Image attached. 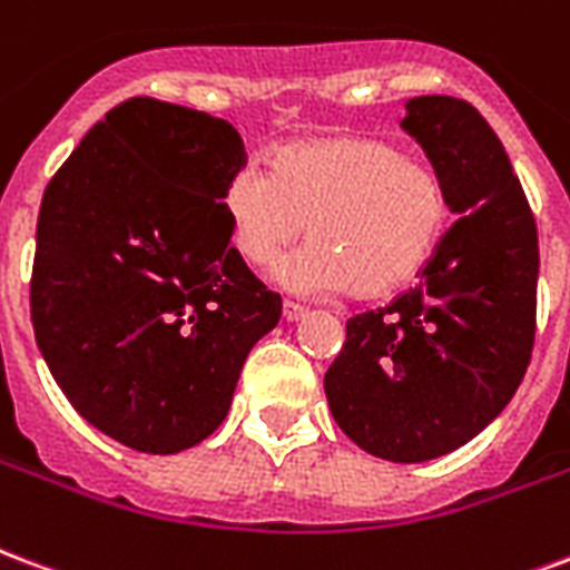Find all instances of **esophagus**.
<instances>
[{
  "instance_id": "esophagus-1",
  "label": "esophagus",
  "mask_w": 570,
  "mask_h": 570,
  "mask_svg": "<svg viewBox=\"0 0 570 570\" xmlns=\"http://www.w3.org/2000/svg\"><path fill=\"white\" fill-rule=\"evenodd\" d=\"M304 314H307V307H304V304L289 302V298H286V302H284V320L295 323V320H302Z\"/></svg>"
}]
</instances>
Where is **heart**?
<instances>
[{
    "mask_svg": "<svg viewBox=\"0 0 570 570\" xmlns=\"http://www.w3.org/2000/svg\"><path fill=\"white\" fill-rule=\"evenodd\" d=\"M233 245L268 266L311 229L316 238L277 268L298 293L364 298L401 293L428 268L449 227V194L424 160L367 134H328L242 160L224 194Z\"/></svg>",
    "mask_w": 570,
    "mask_h": 570,
    "instance_id": "b5f03b06",
    "label": "heart"
}]
</instances>
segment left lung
Segmentation results:
<instances>
[{"mask_svg":"<svg viewBox=\"0 0 570 570\" xmlns=\"http://www.w3.org/2000/svg\"><path fill=\"white\" fill-rule=\"evenodd\" d=\"M401 125L460 217L419 284L346 323L325 397L358 449L421 463L466 445L514 397L535 343L538 229L502 142L472 104L421 95Z\"/></svg>","mask_w":570,"mask_h":570,"instance_id":"8db88e82","label":"left lung"}]
</instances>
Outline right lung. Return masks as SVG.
<instances>
[{"mask_svg":"<svg viewBox=\"0 0 570 570\" xmlns=\"http://www.w3.org/2000/svg\"><path fill=\"white\" fill-rule=\"evenodd\" d=\"M242 160L229 121L130 98L43 190L35 341L73 410L134 451L215 433L250 346L281 320V295L229 245L224 194Z\"/></svg>","mask_w":570,"mask_h":570,"instance_id":"obj_1","label":"right lung"}]
</instances>
